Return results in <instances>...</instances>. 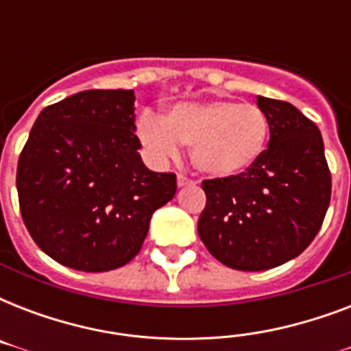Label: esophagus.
Masks as SVG:
<instances>
[{
    "label": "esophagus",
    "mask_w": 351,
    "mask_h": 351,
    "mask_svg": "<svg viewBox=\"0 0 351 351\" xmlns=\"http://www.w3.org/2000/svg\"><path fill=\"white\" fill-rule=\"evenodd\" d=\"M176 184H178V187H184V186H189V184H191V180H189L187 176L178 175L176 176Z\"/></svg>",
    "instance_id": "esophagus-1"
}]
</instances>
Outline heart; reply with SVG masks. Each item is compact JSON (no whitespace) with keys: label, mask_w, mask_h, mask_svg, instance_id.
<instances>
[{"label":"heart","mask_w":351,"mask_h":351,"mask_svg":"<svg viewBox=\"0 0 351 351\" xmlns=\"http://www.w3.org/2000/svg\"><path fill=\"white\" fill-rule=\"evenodd\" d=\"M140 142L154 160L175 158L191 147V162L211 178H234L253 169L266 153L269 120L261 107L234 100L182 101L158 117L143 111Z\"/></svg>","instance_id":"obj_1"}]
</instances>
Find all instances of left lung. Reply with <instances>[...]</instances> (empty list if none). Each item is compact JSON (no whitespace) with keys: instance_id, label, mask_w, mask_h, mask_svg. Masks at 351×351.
Listing matches in <instances>:
<instances>
[{"instance_id":"1","label":"left lung","mask_w":351,"mask_h":351,"mask_svg":"<svg viewBox=\"0 0 351 351\" xmlns=\"http://www.w3.org/2000/svg\"><path fill=\"white\" fill-rule=\"evenodd\" d=\"M269 143L245 175L204 180L198 234L211 255L240 271H264L299 256L315 239L332 197L319 127L288 101L256 96Z\"/></svg>"}]
</instances>
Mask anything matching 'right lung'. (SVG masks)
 <instances>
[{"label": "right lung", "instance_id": "1", "mask_svg": "<svg viewBox=\"0 0 351 351\" xmlns=\"http://www.w3.org/2000/svg\"><path fill=\"white\" fill-rule=\"evenodd\" d=\"M134 93L82 90L45 107L19 154L16 187L30 237L63 266H125L151 217L176 193L173 173L142 162Z\"/></svg>", "mask_w": 351, "mask_h": 351}]
</instances>
